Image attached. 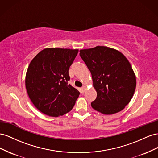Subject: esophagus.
I'll use <instances>...</instances> for the list:
<instances>
[{"mask_svg":"<svg viewBox=\"0 0 158 158\" xmlns=\"http://www.w3.org/2000/svg\"><path fill=\"white\" fill-rule=\"evenodd\" d=\"M81 89H82V91L83 92H85V91H86V87L85 86H83L81 87Z\"/></svg>","mask_w":158,"mask_h":158,"instance_id":"obj_1","label":"esophagus"}]
</instances>
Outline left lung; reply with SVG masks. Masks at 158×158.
I'll list each match as a JSON object with an SVG mask.
<instances>
[{
	"label": "left lung",
	"mask_w": 158,
	"mask_h": 158,
	"mask_svg": "<svg viewBox=\"0 0 158 158\" xmlns=\"http://www.w3.org/2000/svg\"><path fill=\"white\" fill-rule=\"evenodd\" d=\"M79 55L91 71L97 98L93 109L104 114L124 109L131 100L136 85L132 66L123 53L105 46L79 51Z\"/></svg>",
	"instance_id": "8db88e82"
}]
</instances>
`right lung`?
<instances>
[{"instance_id": "right-lung-1", "label": "right lung", "mask_w": 158, "mask_h": 158, "mask_svg": "<svg viewBox=\"0 0 158 158\" xmlns=\"http://www.w3.org/2000/svg\"><path fill=\"white\" fill-rule=\"evenodd\" d=\"M78 49L46 48L31 60L26 75L30 100L42 113L59 116L69 112L80 93L68 81Z\"/></svg>"}]
</instances>
